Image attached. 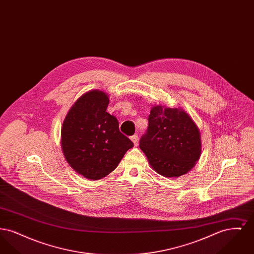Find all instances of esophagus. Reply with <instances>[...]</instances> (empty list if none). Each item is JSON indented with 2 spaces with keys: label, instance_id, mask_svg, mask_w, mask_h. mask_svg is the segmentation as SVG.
Returning a JSON list of instances; mask_svg holds the SVG:
<instances>
[{
  "label": "esophagus",
  "instance_id": "obj_1",
  "mask_svg": "<svg viewBox=\"0 0 254 254\" xmlns=\"http://www.w3.org/2000/svg\"><path fill=\"white\" fill-rule=\"evenodd\" d=\"M130 140L132 141V143L135 146L138 145V135H133L130 137Z\"/></svg>",
  "mask_w": 254,
  "mask_h": 254
}]
</instances>
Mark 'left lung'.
<instances>
[{
  "instance_id": "1",
  "label": "left lung",
  "mask_w": 254,
  "mask_h": 254,
  "mask_svg": "<svg viewBox=\"0 0 254 254\" xmlns=\"http://www.w3.org/2000/svg\"><path fill=\"white\" fill-rule=\"evenodd\" d=\"M139 146L158 174L177 178L190 172L201 156V133L181 108L155 106Z\"/></svg>"
}]
</instances>
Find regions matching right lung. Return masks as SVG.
Listing matches in <instances>:
<instances>
[{
	"label": "right lung",
	"mask_w": 254,
	"mask_h": 254,
	"mask_svg": "<svg viewBox=\"0 0 254 254\" xmlns=\"http://www.w3.org/2000/svg\"><path fill=\"white\" fill-rule=\"evenodd\" d=\"M109 96L93 89L80 97L62 127L61 146L78 174L95 181L117 168L133 143L119 130L118 120L107 112Z\"/></svg>",
	"instance_id": "add662e5"
}]
</instances>
